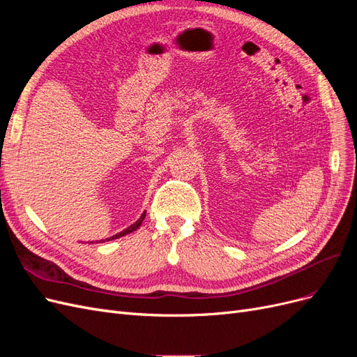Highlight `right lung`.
I'll return each mask as SVG.
<instances>
[{
    "instance_id": "obj_1",
    "label": "right lung",
    "mask_w": 357,
    "mask_h": 357,
    "mask_svg": "<svg viewBox=\"0 0 357 357\" xmlns=\"http://www.w3.org/2000/svg\"><path fill=\"white\" fill-rule=\"evenodd\" d=\"M144 215H146V210L139 214V218L138 219H135L131 225H128L126 228H123L122 231H119V232H116V234H113V235H110V236H107L105 240H110V238H116V236H122V235H126V234H129V232H132V231H135L139 225H142V222H143V219H144Z\"/></svg>"
}]
</instances>
